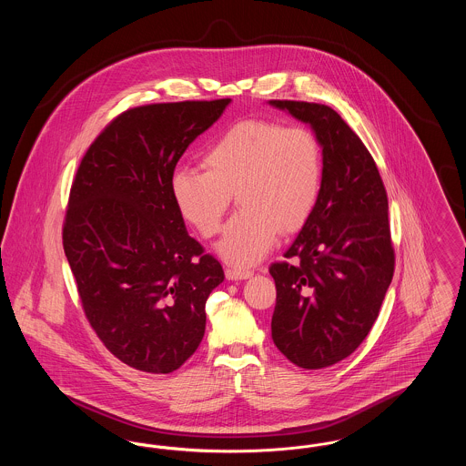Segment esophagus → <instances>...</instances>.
I'll list each match as a JSON object with an SVG mask.
<instances>
[{
	"label": "esophagus",
	"instance_id": "obj_1",
	"mask_svg": "<svg viewBox=\"0 0 466 466\" xmlns=\"http://www.w3.org/2000/svg\"><path fill=\"white\" fill-rule=\"evenodd\" d=\"M225 276L228 279H232V281H236V279H248V278L253 276V270L241 268V267H227L225 268Z\"/></svg>",
	"mask_w": 466,
	"mask_h": 466
}]
</instances>
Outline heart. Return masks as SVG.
<instances>
[{
  "label": "heart",
  "instance_id": "b5f03b06",
  "mask_svg": "<svg viewBox=\"0 0 466 466\" xmlns=\"http://www.w3.org/2000/svg\"><path fill=\"white\" fill-rule=\"evenodd\" d=\"M204 171L179 167L171 194L179 215L202 238H215L232 196L241 211L227 225L218 251L228 262L255 264L281 230L297 232L309 220L323 183L318 136L304 126L248 118L223 131L204 152Z\"/></svg>",
  "mask_w": 466,
  "mask_h": 466
}]
</instances>
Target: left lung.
Listing matches in <instances>:
<instances>
[{
	"mask_svg": "<svg viewBox=\"0 0 466 466\" xmlns=\"http://www.w3.org/2000/svg\"><path fill=\"white\" fill-rule=\"evenodd\" d=\"M308 122L323 147L318 204L268 267L276 283L272 340L297 367L318 370L355 353L376 323L395 272L388 196L376 160L327 105L272 99Z\"/></svg>",
	"mask_w": 466,
	"mask_h": 466,
	"instance_id": "8db88e82",
	"label": "left lung"
}]
</instances>
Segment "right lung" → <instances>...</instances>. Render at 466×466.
Returning <instances> with one entry per match:
<instances>
[{
    "instance_id": "add662e5",
    "label": "right lung",
    "mask_w": 466,
    "mask_h": 466,
    "mask_svg": "<svg viewBox=\"0 0 466 466\" xmlns=\"http://www.w3.org/2000/svg\"><path fill=\"white\" fill-rule=\"evenodd\" d=\"M230 99L154 103L118 113L73 177L63 248L82 309L111 355L169 374L199 348L220 262L188 236L171 177Z\"/></svg>"
}]
</instances>
